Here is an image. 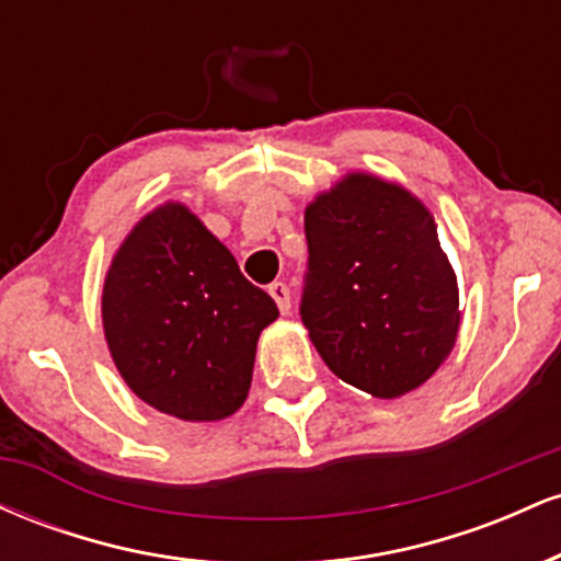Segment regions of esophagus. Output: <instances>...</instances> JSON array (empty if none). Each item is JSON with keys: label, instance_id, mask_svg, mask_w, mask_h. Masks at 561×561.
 I'll return each mask as SVG.
<instances>
[{"label": "esophagus", "instance_id": "34e87169", "mask_svg": "<svg viewBox=\"0 0 561 561\" xmlns=\"http://www.w3.org/2000/svg\"><path fill=\"white\" fill-rule=\"evenodd\" d=\"M268 295L276 300V306H279L282 313L289 311V287L285 282H274V285H268Z\"/></svg>", "mask_w": 561, "mask_h": 561}]
</instances>
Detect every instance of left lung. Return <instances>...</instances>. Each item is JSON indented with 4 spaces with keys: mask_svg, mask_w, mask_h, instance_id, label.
<instances>
[{
    "mask_svg": "<svg viewBox=\"0 0 561 561\" xmlns=\"http://www.w3.org/2000/svg\"><path fill=\"white\" fill-rule=\"evenodd\" d=\"M300 319L343 382L375 398L420 388L459 332V287L435 218L403 186L347 173L306 208Z\"/></svg>",
    "mask_w": 561,
    "mask_h": 561,
    "instance_id": "8db88e82",
    "label": "left lung"
}]
</instances>
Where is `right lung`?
I'll use <instances>...</instances> for the list:
<instances>
[{"mask_svg":"<svg viewBox=\"0 0 561 561\" xmlns=\"http://www.w3.org/2000/svg\"><path fill=\"white\" fill-rule=\"evenodd\" d=\"M279 317L234 255L184 205L145 216L115 253L102 324L121 377L184 422L227 420L244 403L259 334Z\"/></svg>","mask_w":561,"mask_h":561,"instance_id":"1","label":"right lung"}]
</instances>
